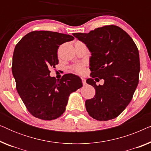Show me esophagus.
<instances>
[{
  "mask_svg": "<svg viewBox=\"0 0 151 151\" xmlns=\"http://www.w3.org/2000/svg\"><path fill=\"white\" fill-rule=\"evenodd\" d=\"M82 84H84V85H85L86 84V79L84 78H82Z\"/></svg>",
  "mask_w": 151,
  "mask_h": 151,
  "instance_id": "obj_1",
  "label": "esophagus"
}]
</instances>
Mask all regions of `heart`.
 I'll return each mask as SVG.
<instances>
[{"mask_svg":"<svg viewBox=\"0 0 151 151\" xmlns=\"http://www.w3.org/2000/svg\"><path fill=\"white\" fill-rule=\"evenodd\" d=\"M73 71H75L76 72H77L78 73H83L84 71V65H82V64H78V65H76L74 66L73 67Z\"/></svg>","mask_w":151,"mask_h":151,"instance_id":"heart-1","label":"heart"}]
</instances>
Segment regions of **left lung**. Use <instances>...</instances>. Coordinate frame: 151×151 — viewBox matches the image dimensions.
Listing matches in <instances>:
<instances>
[{"label": "left lung", "mask_w": 151, "mask_h": 151, "mask_svg": "<svg viewBox=\"0 0 151 151\" xmlns=\"http://www.w3.org/2000/svg\"><path fill=\"white\" fill-rule=\"evenodd\" d=\"M73 35L91 53L92 78L86 83L95 88L96 95L86 100V111L96 120L114 119L127 108L137 86L140 71L137 47L125 31L115 25ZM96 77L105 80L103 86L96 85L92 79Z\"/></svg>", "instance_id": "obj_1"}]
</instances>
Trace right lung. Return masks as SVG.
Listing matches in <instances>:
<instances>
[{"label": "right lung", "mask_w": 151, "mask_h": 151, "mask_svg": "<svg viewBox=\"0 0 151 151\" xmlns=\"http://www.w3.org/2000/svg\"><path fill=\"white\" fill-rule=\"evenodd\" d=\"M74 37L49 31L25 35L14 49L12 71L16 90L31 114L44 120L60 117L71 93L82 86L80 77L67 74L60 80L50 76L51 67L58 64L60 45Z\"/></svg>", "instance_id": "obj_1"}]
</instances>
